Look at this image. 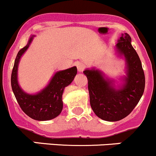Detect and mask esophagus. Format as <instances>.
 <instances>
[{"instance_id":"esophagus-1","label":"esophagus","mask_w":156,"mask_h":156,"mask_svg":"<svg viewBox=\"0 0 156 156\" xmlns=\"http://www.w3.org/2000/svg\"><path fill=\"white\" fill-rule=\"evenodd\" d=\"M76 66H77V69H78V71L80 72H83V71H84V69H85V65H84V62H77Z\"/></svg>"}]
</instances>
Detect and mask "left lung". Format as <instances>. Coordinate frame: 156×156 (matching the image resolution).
Segmentation results:
<instances>
[{
  "mask_svg": "<svg viewBox=\"0 0 156 156\" xmlns=\"http://www.w3.org/2000/svg\"><path fill=\"white\" fill-rule=\"evenodd\" d=\"M131 37L125 33L116 44L117 51L125 56L127 62L125 83L119 90L111 85L98 70H85L88 81L90 103L93 111L101 119L116 122L128 115L144 94L145 75L141 61L131 45Z\"/></svg>",
  "mask_w": 156,
  "mask_h": 156,
  "instance_id": "obj_1",
  "label": "left lung"
}]
</instances>
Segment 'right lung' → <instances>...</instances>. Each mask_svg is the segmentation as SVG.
I'll return each mask as SVG.
<instances>
[{
    "mask_svg": "<svg viewBox=\"0 0 156 156\" xmlns=\"http://www.w3.org/2000/svg\"><path fill=\"white\" fill-rule=\"evenodd\" d=\"M33 37L17 53L11 75V86L16 99L23 112L37 121H48L59 115L62 110V96L64 88L72 83L77 74V68H72L56 72L50 82L38 94L31 95L23 91L17 81V69L22 55L29 47Z\"/></svg>",
    "mask_w": 156,
    "mask_h": 156,
    "instance_id": "right-lung-1",
    "label": "right lung"
}]
</instances>
